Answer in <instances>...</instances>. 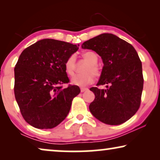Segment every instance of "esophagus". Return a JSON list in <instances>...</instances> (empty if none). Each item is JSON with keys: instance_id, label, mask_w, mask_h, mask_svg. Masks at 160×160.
I'll use <instances>...</instances> for the list:
<instances>
[{"instance_id": "obj_1", "label": "esophagus", "mask_w": 160, "mask_h": 160, "mask_svg": "<svg viewBox=\"0 0 160 160\" xmlns=\"http://www.w3.org/2000/svg\"><path fill=\"white\" fill-rule=\"evenodd\" d=\"M87 90H88V88H86V87H81V92H84Z\"/></svg>"}]
</instances>
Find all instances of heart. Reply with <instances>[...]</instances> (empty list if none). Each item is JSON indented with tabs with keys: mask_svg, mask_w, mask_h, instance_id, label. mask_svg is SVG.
<instances>
[{
	"mask_svg": "<svg viewBox=\"0 0 160 160\" xmlns=\"http://www.w3.org/2000/svg\"><path fill=\"white\" fill-rule=\"evenodd\" d=\"M82 57L86 62H88V65L84 69V73L74 76L72 82L78 86H86L93 82L95 76H100V70L97 65L98 57L95 52L92 51L84 52L82 54ZM76 66V56L75 54H71L67 58L64 64L65 71L68 76H73L75 74Z\"/></svg>",
	"mask_w": 160,
	"mask_h": 160,
	"instance_id": "obj_1",
	"label": "heart"
}]
</instances>
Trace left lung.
Wrapping results in <instances>:
<instances>
[{"instance_id":"left-lung-1","label":"left lung","mask_w":160,"mask_h":160,"mask_svg":"<svg viewBox=\"0 0 160 160\" xmlns=\"http://www.w3.org/2000/svg\"><path fill=\"white\" fill-rule=\"evenodd\" d=\"M82 47L97 52L104 64L98 87L90 88L95 96L89 106L92 114L110 125L127 122L140 108L143 87L137 52L130 43L111 33L94 37ZM102 85L107 89L98 87Z\"/></svg>"}]
</instances>
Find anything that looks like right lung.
Listing matches in <instances>:
<instances>
[{"instance_id": "1", "label": "right lung", "mask_w": 160, "mask_h": 160, "mask_svg": "<svg viewBox=\"0 0 160 160\" xmlns=\"http://www.w3.org/2000/svg\"><path fill=\"white\" fill-rule=\"evenodd\" d=\"M78 49L76 45L43 39L22 52L14 68V95L26 122L38 129H52L68 114L80 93L70 80L64 64Z\"/></svg>"}]
</instances>
